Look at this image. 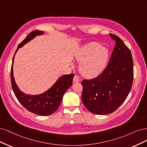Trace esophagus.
Segmentation results:
<instances>
[{"mask_svg":"<svg viewBox=\"0 0 147 147\" xmlns=\"http://www.w3.org/2000/svg\"><path fill=\"white\" fill-rule=\"evenodd\" d=\"M80 81V78L77 76H75L73 78V82H78Z\"/></svg>","mask_w":147,"mask_h":147,"instance_id":"obj_1","label":"esophagus"}]
</instances>
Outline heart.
Returning a JSON list of instances; mask_svg holds the SVG:
<instances>
[{
  "instance_id": "heart-1",
  "label": "heart",
  "mask_w": 147,
  "mask_h": 147,
  "mask_svg": "<svg viewBox=\"0 0 147 147\" xmlns=\"http://www.w3.org/2000/svg\"><path fill=\"white\" fill-rule=\"evenodd\" d=\"M109 56L108 50L95 42H90L80 48L75 55V58L81 61L79 70L87 78L96 77L105 68Z\"/></svg>"
}]
</instances>
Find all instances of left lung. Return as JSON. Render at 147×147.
Here are the masks:
<instances>
[{
  "instance_id": "left-lung-1",
  "label": "left lung",
  "mask_w": 147,
  "mask_h": 147,
  "mask_svg": "<svg viewBox=\"0 0 147 147\" xmlns=\"http://www.w3.org/2000/svg\"><path fill=\"white\" fill-rule=\"evenodd\" d=\"M115 41L109 61L97 78L83 80L82 101L94 114L106 115L116 111L128 96L133 81V60L129 48L119 37Z\"/></svg>"
}]
</instances>
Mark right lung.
<instances>
[{
	"mask_svg": "<svg viewBox=\"0 0 147 147\" xmlns=\"http://www.w3.org/2000/svg\"><path fill=\"white\" fill-rule=\"evenodd\" d=\"M44 34L43 31L34 30L30 32L26 38L18 45L13 56L11 68V86L14 93L21 105L29 111L41 116H47L53 114L59 107L66 91L72 85L74 74H65L60 77L48 90L44 93L32 95L23 93L18 87L13 76V63L15 56L19 48L33 40L36 36Z\"/></svg>",
	"mask_w": 147,
	"mask_h": 147,
	"instance_id": "right-lung-1",
	"label": "right lung"
}]
</instances>
